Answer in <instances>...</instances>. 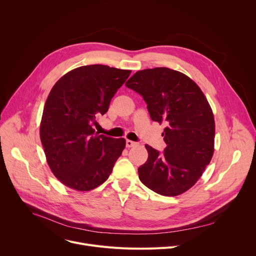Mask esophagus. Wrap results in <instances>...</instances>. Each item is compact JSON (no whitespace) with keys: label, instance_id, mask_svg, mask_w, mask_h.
<instances>
[{"label":"esophagus","instance_id":"obj_1","mask_svg":"<svg viewBox=\"0 0 256 256\" xmlns=\"http://www.w3.org/2000/svg\"><path fill=\"white\" fill-rule=\"evenodd\" d=\"M126 147H132V146H135V145H137V143L136 142H134V141H132V140H126Z\"/></svg>","mask_w":256,"mask_h":256}]
</instances>
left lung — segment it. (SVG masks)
I'll list each match as a JSON object with an SVG mask.
<instances>
[{
	"label": "left lung",
	"instance_id": "8db88e82",
	"mask_svg": "<svg viewBox=\"0 0 256 256\" xmlns=\"http://www.w3.org/2000/svg\"><path fill=\"white\" fill-rule=\"evenodd\" d=\"M147 104L150 118L165 122L163 154L145 145L148 158L138 168L140 180L163 196H178L197 182L214 154V119L199 86L167 67L139 70L126 83Z\"/></svg>",
	"mask_w": 256,
	"mask_h": 256
}]
</instances>
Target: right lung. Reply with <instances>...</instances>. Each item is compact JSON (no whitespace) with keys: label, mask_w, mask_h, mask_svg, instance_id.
I'll use <instances>...</instances> for the list:
<instances>
[{"label":"right lung","mask_w":256,"mask_h":256,"mask_svg":"<svg viewBox=\"0 0 256 256\" xmlns=\"http://www.w3.org/2000/svg\"><path fill=\"white\" fill-rule=\"evenodd\" d=\"M130 72L100 64L80 66L52 88L40 122V140L52 172L64 186L90 191L110 176L126 140L98 135L93 126Z\"/></svg>","instance_id":"right-lung-1"}]
</instances>
